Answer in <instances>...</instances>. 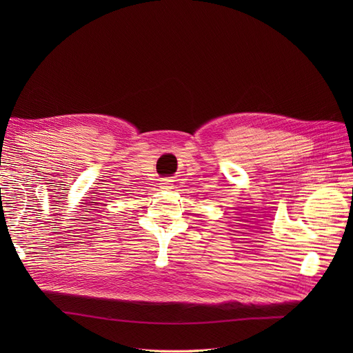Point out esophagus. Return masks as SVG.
I'll return each instance as SVG.
<instances>
[{
  "mask_svg": "<svg viewBox=\"0 0 353 353\" xmlns=\"http://www.w3.org/2000/svg\"><path fill=\"white\" fill-rule=\"evenodd\" d=\"M162 188H165V190L172 188V181H170V179H165V181H162Z\"/></svg>",
  "mask_w": 353,
  "mask_h": 353,
  "instance_id": "esophagus-1",
  "label": "esophagus"
}]
</instances>
